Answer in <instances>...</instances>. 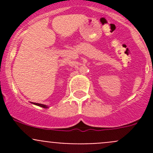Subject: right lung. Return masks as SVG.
I'll return each instance as SVG.
<instances>
[{"label":"right lung","instance_id":"obj_1","mask_svg":"<svg viewBox=\"0 0 153 153\" xmlns=\"http://www.w3.org/2000/svg\"><path fill=\"white\" fill-rule=\"evenodd\" d=\"M32 104H35V105H37V106H41V107H43V108H48V106H46V105H44V104H38V103H33V102H32Z\"/></svg>","mask_w":153,"mask_h":153}]
</instances>
